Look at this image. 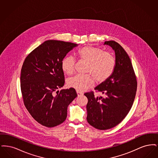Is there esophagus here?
Masks as SVG:
<instances>
[{"label": "esophagus", "mask_w": 158, "mask_h": 158, "mask_svg": "<svg viewBox=\"0 0 158 158\" xmlns=\"http://www.w3.org/2000/svg\"><path fill=\"white\" fill-rule=\"evenodd\" d=\"M77 96H78V97H80V96L83 95V94L82 92H79V91H77Z\"/></svg>", "instance_id": "34e87169"}]
</instances>
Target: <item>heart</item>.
<instances>
[{"label": "heart", "instance_id": "b5f03b06", "mask_svg": "<svg viewBox=\"0 0 158 158\" xmlns=\"http://www.w3.org/2000/svg\"><path fill=\"white\" fill-rule=\"evenodd\" d=\"M81 60L88 63L86 73L88 75H77L69 78L67 85L69 88L79 92H83L92 88L96 81L102 83L113 74L115 60L111 53L105 52L101 48L92 46H84L77 52ZM75 67V60L72 56H66L61 61L62 70L68 75H72Z\"/></svg>", "mask_w": 158, "mask_h": 158}]
</instances>
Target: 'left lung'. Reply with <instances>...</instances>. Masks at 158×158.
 I'll list each match as a JSON object with an SVG mask.
<instances>
[{"label":"left lung","mask_w":158,"mask_h":158,"mask_svg":"<svg viewBox=\"0 0 158 158\" xmlns=\"http://www.w3.org/2000/svg\"><path fill=\"white\" fill-rule=\"evenodd\" d=\"M115 52V66L113 74L95 90L104 97H95L92 92L84 95L88 99L86 105L87 121L99 130H108L118 125L130 111L137 90V80L127 53L114 41H105Z\"/></svg>","instance_id":"obj_1"}]
</instances>
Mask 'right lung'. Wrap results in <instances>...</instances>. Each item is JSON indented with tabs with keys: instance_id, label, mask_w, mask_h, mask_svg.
<instances>
[{
	"instance_id": "obj_1",
	"label": "right lung",
	"mask_w": 158,
	"mask_h": 158,
	"mask_svg": "<svg viewBox=\"0 0 158 158\" xmlns=\"http://www.w3.org/2000/svg\"><path fill=\"white\" fill-rule=\"evenodd\" d=\"M77 44L47 40L25 59L21 74L23 103L38 123L53 127L67 117L69 105L77 97L75 89L58 90L64 86L61 61Z\"/></svg>"
}]
</instances>
